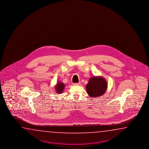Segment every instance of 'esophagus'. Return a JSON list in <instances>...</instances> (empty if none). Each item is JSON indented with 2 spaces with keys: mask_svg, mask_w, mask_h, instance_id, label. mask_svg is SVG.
Wrapping results in <instances>:
<instances>
[{
  "mask_svg": "<svg viewBox=\"0 0 149 149\" xmlns=\"http://www.w3.org/2000/svg\"><path fill=\"white\" fill-rule=\"evenodd\" d=\"M80 84H81L79 82V83H75V84H73V85H74V86H80Z\"/></svg>",
  "mask_w": 149,
  "mask_h": 149,
  "instance_id": "34e87169",
  "label": "esophagus"
}]
</instances>
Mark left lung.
Listing matches in <instances>:
<instances>
[{"mask_svg":"<svg viewBox=\"0 0 149 149\" xmlns=\"http://www.w3.org/2000/svg\"><path fill=\"white\" fill-rule=\"evenodd\" d=\"M108 85L106 79L102 76H94L89 80L86 85L88 95L94 98L103 95L106 93Z\"/></svg>","mask_w":149,"mask_h":149,"instance_id":"left-lung-1","label":"left lung"}]
</instances>
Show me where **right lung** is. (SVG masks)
I'll return each mask as SVG.
<instances>
[{
	"mask_svg": "<svg viewBox=\"0 0 149 149\" xmlns=\"http://www.w3.org/2000/svg\"><path fill=\"white\" fill-rule=\"evenodd\" d=\"M64 87H65V85L62 82L58 81L54 86V89L56 93L60 94L63 93V91H64Z\"/></svg>",
	"mask_w": 149,
	"mask_h": 149,
	"instance_id": "right-lung-1",
	"label": "right lung"
}]
</instances>
